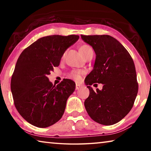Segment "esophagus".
<instances>
[{"label": "esophagus", "instance_id": "esophagus-1", "mask_svg": "<svg viewBox=\"0 0 151 151\" xmlns=\"http://www.w3.org/2000/svg\"><path fill=\"white\" fill-rule=\"evenodd\" d=\"M82 87V85L80 84H76V90H78Z\"/></svg>", "mask_w": 151, "mask_h": 151}]
</instances>
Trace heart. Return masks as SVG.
Returning <instances> with one entry per match:
<instances>
[{"mask_svg": "<svg viewBox=\"0 0 151 151\" xmlns=\"http://www.w3.org/2000/svg\"><path fill=\"white\" fill-rule=\"evenodd\" d=\"M79 51L81 54L84 58H85L91 54H93V50L90 46L88 45H82L79 47ZM83 74V72L81 70H73L68 74V77L73 79L76 81L81 80V75Z\"/></svg>", "mask_w": 151, "mask_h": 151, "instance_id": "1", "label": "heart"}]
</instances>
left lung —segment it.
<instances>
[{"label":"left lung","mask_w":151,"mask_h":151,"mask_svg":"<svg viewBox=\"0 0 151 151\" xmlns=\"http://www.w3.org/2000/svg\"><path fill=\"white\" fill-rule=\"evenodd\" d=\"M81 38L96 54L93 70L85 81L90 91L85 101L86 112L99 124H114L130 112L137 95L133 60L121 43L111 36L81 35ZM95 83L103 84L101 91L91 88L90 85Z\"/></svg>","instance_id":"obj_1"}]
</instances>
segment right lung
<instances>
[{
    "mask_svg": "<svg viewBox=\"0 0 151 151\" xmlns=\"http://www.w3.org/2000/svg\"><path fill=\"white\" fill-rule=\"evenodd\" d=\"M78 39L79 36L75 35L42 37L19 56L11 88L15 107L30 124L46 128L63 116L66 101L75 90V83L63 79L55 86L47 76L59 65L65 50Z\"/></svg>",
    "mask_w": 151,
    "mask_h": 151,
    "instance_id": "1",
    "label": "right lung"
}]
</instances>
